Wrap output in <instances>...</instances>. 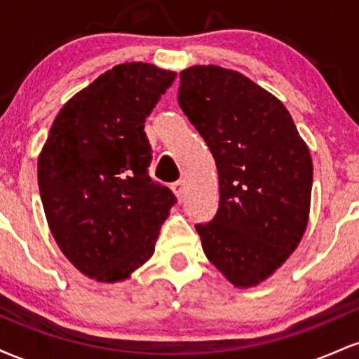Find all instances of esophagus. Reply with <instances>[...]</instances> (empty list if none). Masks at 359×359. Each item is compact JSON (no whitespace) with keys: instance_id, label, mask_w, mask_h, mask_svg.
Wrapping results in <instances>:
<instances>
[{"instance_id":"esophagus-1","label":"esophagus","mask_w":359,"mask_h":359,"mask_svg":"<svg viewBox=\"0 0 359 359\" xmlns=\"http://www.w3.org/2000/svg\"><path fill=\"white\" fill-rule=\"evenodd\" d=\"M172 191H174L175 196L179 197L180 201H182V197L185 194V182H184V180H177V182L172 184Z\"/></svg>"}]
</instances>
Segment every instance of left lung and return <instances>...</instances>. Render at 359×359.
<instances>
[{
    "label": "left lung",
    "instance_id": "8db88e82",
    "mask_svg": "<svg viewBox=\"0 0 359 359\" xmlns=\"http://www.w3.org/2000/svg\"><path fill=\"white\" fill-rule=\"evenodd\" d=\"M177 100L208 143L219 177L216 216L196 224L205 257L233 285H257L306 231L309 148L285 106L236 71L185 69Z\"/></svg>",
    "mask_w": 359,
    "mask_h": 359
}]
</instances>
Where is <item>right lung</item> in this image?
Listing matches in <instances>:
<instances>
[{
  "instance_id": "obj_1",
  "label": "right lung",
  "mask_w": 359,
  "mask_h": 359,
  "mask_svg": "<svg viewBox=\"0 0 359 359\" xmlns=\"http://www.w3.org/2000/svg\"><path fill=\"white\" fill-rule=\"evenodd\" d=\"M177 74L119 64L64 104L39 156L48 228L77 270L100 282L130 277L154 255L174 192L148 175L145 119Z\"/></svg>"
}]
</instances>
